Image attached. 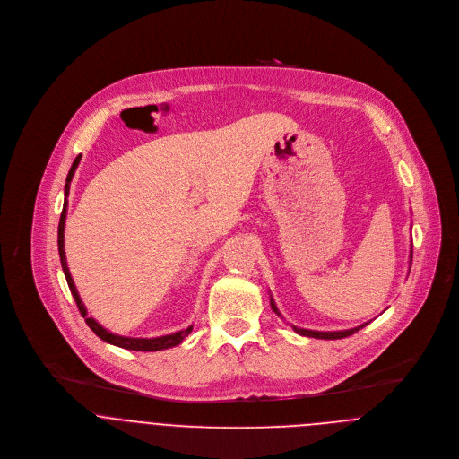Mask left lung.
Returning a JSON list of instances; mask_svg holds the SVG:
<instances>
[{
  "mask_svg": "<svg viewBox=\"0 0 459 459\" xmlns=\"http://www.w3.org/2000/svg\"><path fill=\"white\" fill-rule=\"evenodd\" d=\"M411 255H412V254H411ZM271 307H273V310H274L278 316H281L273 298H271ZM365 325H367V323H365ZM365 325H361V326H365ZM361 326H356V329H349V331H336V333H319V331H307V329H299V326H294V325H292V329H294V331H296L299 336H307V338H317V340H342V338H347V336H352L354 333H358V331L361 329Z\"/></svg>",
  "mask_w": 459,
  "mask_h": 459,
  "instance_id": "left-lung-1",
  "label": "left lung"
}]
</instances>
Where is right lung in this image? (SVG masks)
Listing matches in <instances>:
<instances>
[{
  "instance_id": "add662e5",
  "label": "right lung",
  "mask_w": 459,
  "mask_h": 459,
  "mask_svg": "<svg viewBox=\"0 0 459 459\" xmlns=\"http://www.w3.org/2000/svg\"><path fill=\"white\" fill-rule=\"evenodd\" d=\"M80 160H82V154L74 160L71 170H69V176H67V183H65V204H63V211H61V218H59V225H57V250H59V261H61V267H63V274L65 278H67V283H69V289L76 299V305L82 312V316L85 317V323L91 326V331L101 338L103 342L110 343V345H116V347H121V349H128V351H142V352H156V351H165V349H170V347H176L179 345L192 331V325L186 326L185 331H178L174 334H167V336H160V338H125V336H117V334H112L108 333L105 326H101L94 317H89L87 314V308L76 290V285L73 281V276L69 273V267H67V257H65V218H67V195H69V188H71V181H73V176L80 165Z\"/></svg>"
}]
</instances>
